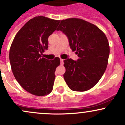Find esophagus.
Here are the masks:
<instances>
[{"instance_id": "obj_1", "label": "esophagus", "mask_w": 125, "mask_h": 125, "mask_svg": "<svg viewBox=\"0 0 125 125\" xmlns=\"http://www.w3.org/2000/svg\"><path fill=\"white\" fill-rule=\"evenodd\" d=\"M61 65L63 64V59H61Z\"/></svg>"}]
</instances>
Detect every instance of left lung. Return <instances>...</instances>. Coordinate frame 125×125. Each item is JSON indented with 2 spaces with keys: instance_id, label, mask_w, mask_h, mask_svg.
<instances>
[{
  "instance_id": "1",
  "label": "left lung",
  "mask_w": 125,
  "mask_h": 125,
  "mask_svg": "<svg viewBox=\"0 0 125 125\" xmlns=\"http://www.w3.org/2000/svg\"><path fill=\"white\" fill-rule=\"evenodd\" d=\"M56 30L66 35L70 47L79 57L77 61H63L66 83L73 91L90 89L106 69L110 52L106 36L96 26L77 18L62 20Z\"/></svg>"
}]
</instances>
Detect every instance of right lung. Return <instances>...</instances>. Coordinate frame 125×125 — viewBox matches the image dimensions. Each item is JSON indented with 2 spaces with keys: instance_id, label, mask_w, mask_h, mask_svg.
Returning a JSON list of instances; mask_svg holds the SVG:
<instances>
[{
  "instance_id": "obj_1",
  "label": "right lung",
  "mask_w": 125,
  "mask_h": 125,
  "mask_svg": "<svg viewBox=\"0 0 125 125\" xmlns=\"http://www.w3.org/2000/svg\"><path fill=\"white\" fill-rule=\"evenodd\" d=\"M59 23L36 16L19 30L11 44L9 60L14 76L24 89L34 95L45 96L52 91L60 59L49 61L41 55L48 49L49 36Z\"/></svg>"
}]
</instances>
